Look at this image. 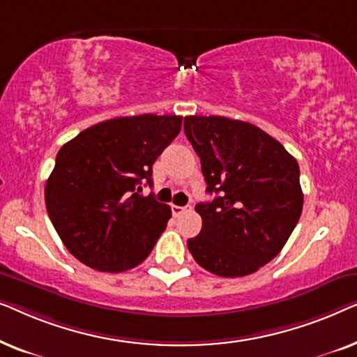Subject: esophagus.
Wrapping results in <instances>:
<instances>
[{"instance_id":"34e87169","label":"esophagus","mask_w":357,"mask_h":357,"mask_svg":"<svg viewBox=\"0 0 357 357\" xmlns=\"http://www.w3.org/2000/svg\"><path fill=\"white\" fill-rule=\"evenodd\" d=\"M188 209H192V206H177V204H172V214L175 218L182 216V214L187 213Z\"/></svg>"}]
</instances>
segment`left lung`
Wrapping results in <instances>:
<instances>
[{
  "label": "left lung",
  "mask_w": 357,
  "mask_h": 357,
  "mask_svg": "<svg viewBox=\"0 0 357 357\" xmlns=\"http://www.w3.org/2000/svg\"><path fill=\"white\" fill-rule=\"evenodd\" d=\"M213 202L198 203L202 232L188 238L195 261L222 278L247 276L271 261L294 231L304 195L299 164L258 126L226 116H185Z\"/></svg>",
  "instance_id": "obj_1"
}]
</instances>
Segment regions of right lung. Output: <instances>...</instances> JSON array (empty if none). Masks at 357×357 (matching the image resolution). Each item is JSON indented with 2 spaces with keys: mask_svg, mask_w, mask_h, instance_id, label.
<instances>
[{
  "mask_svg": "<svg viewBox=\"0 0 357 357\" xmlns=\"http://www.w3.org/2000/svg\"><path fill=\"white\" fill-rule=\"evenodd\" d=\"M182 128L178 115L120 116L81 131L58 151L45 185L48 216L81 263L120 273L143 263L172 211L139 195L153 164Z\"/></svg>",
  "mask_w": 357,
  "mask_h": 357,
  "instance_id": "add662e5",
  "label": "right lung"
}]
</instances>
